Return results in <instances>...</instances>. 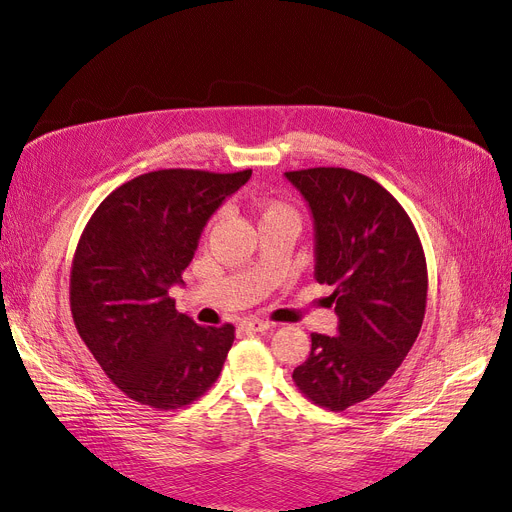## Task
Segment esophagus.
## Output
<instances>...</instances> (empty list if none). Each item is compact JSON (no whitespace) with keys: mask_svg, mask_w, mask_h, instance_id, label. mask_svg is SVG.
Masks as SVG:
<instances>
[{"mask_svg":"<svg viewBox=\"0 0 512 512\" xmlns=\"http://www.w3.org/2000/svg\"><path fill=\"white\" fill-rule=\"evenodd\" d=\"M270 326H272L270 322H266V320H259V318H244V320H242V329H246V331H255V333L268 331Z\"/></svg>","mask_w":512,"mask_h":512,"instance_id":"1","label":"esophagus"}]
</instances>
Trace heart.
Here are the masks:
<instances>
[{"instance_id":"obj_1","label":"heart","mask_w":512,"mask_h":512,"mask_svg":"<svg viewBox=\"0 0 512 512\" xmlns=\"http://www.w3.org/2000/svg\"><path fill=\"white\" fill-rule=\"evenodd\" d=\"M257 214H259V220H266V218H272V216H285V214L294 216L290 207H287L281 201H274V199L257 201Z\"/></svg>"}]
</instances>
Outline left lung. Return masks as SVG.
Segmentation results:
<instances>
[{
  "instance_id": "left-lung-1",
  "label": "left lung",
  "mask_w": 512,
  "mask_h": 512,
  "mask_svg": "<svg viewBox=\"0 0 512 512\" xmlns=\"http://www.w3.org/2000/svg\"><path fill=\"white\" fill-rule=\"evenodd\" d=\"M316 231V277L333 285L337 333H311L296 387L318 406L346 411L400 368L426 313L428 272L409 214L374 179L348 168L285 173Z\"/></svg>"
}]
</instances>
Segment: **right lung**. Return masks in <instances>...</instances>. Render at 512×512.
I'll use <instances>...</instances> for the list:
<instances>
[{
	"mask_svg": "<svg viewBox=\"0 0 512 512\" xmlns=\"http://www.w3.org/2000/svg\"><path fill=\"white\" fill-rule=\"evenodd\" d=\"M253 170L166 168L123 183L82 233L71 268L75 329L127 398L181 409L216 383L233 324L201 326L175 309L199 238Z\"/></svg>",
	"mask_w": 512,
	"mask_h": 512,
	"instance_id": "right-lung-1",
	"label": "right lung"
}]
</instances>
